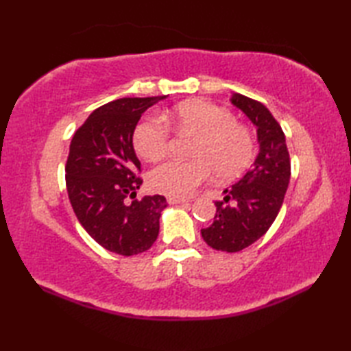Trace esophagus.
Listing matches in <instances>:
<instances>
[{"label":"esophagus","mask_w":351,"mask_h":351,"mask_svg":"<svg viewBox=\"0 0 351 351\" xmlns=\"http://www.w3.org/2000/svg\"><path fill=\"white\" fill-rule=\"evenodd\" d=\"M169 204L171 205H180V204H187L189 200L187 199H180V197H167Z\"/></svg>","instance_id":"1"}]
</instances>
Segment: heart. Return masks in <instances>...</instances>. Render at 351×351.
I'll list each match as a JSON object with an SVG mask.
<instances>
[{"mask_svg":"<svg viewBox=\"0 0 351 351\" xmlns=\"http://www.w3.org/2000/svg\"><path fill=\"white\" fill-rule=\"evenodd\" d=\"M166 121L175 130L191 131L197 136L190 152L195 160H169L149 173L152 190L169 197L190 196L214 171L221 180L240 175L253 158L252 134L235 122L229 110L206 101H189L176 106L164 119L147 116L138 122L132 143L143 160L156 161L166 155L170 143Z\"/></svg>","mask_w":351,"mask_h":351,"instance_id":"b5f03b06","label":"heart"}]
</instances>
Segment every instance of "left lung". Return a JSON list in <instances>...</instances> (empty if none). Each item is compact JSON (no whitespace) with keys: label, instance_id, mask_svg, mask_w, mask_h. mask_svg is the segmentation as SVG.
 I'll use <instances>...</instances> for the list:
<instances>
[{"label":"left lung","instance_id":"left-lung-1","mask_svg":"<svg viewBox=\"0 0 351 351\" xmlns=\"http://www.w3.org/2000/svg\"><path fill=\"white\" fill-rule=\"evenodd\" d=\"M230 102L256 126L259 152L250 170L215 202L213 225L200 230L208 245L240 252L258 241L278 217L289 184L291 162L280 125L263 104L234 93Z\"/></svg>","mask_w":351,"mask_h":351}]
</instances>
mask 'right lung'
<instances>
[{
	"mask_svg": "<svg viewBox=\"0 0 351 351\" xmlns=\"http://www.w3.org/2000/svg\"><path fill=\"white\" fill-rule=\"evenodd\" d=\"M166 96L122 98L96 108L75 131L66 162V189L78 221L93 240L117 255L151 249L166 197L134 199L143 180L134 130L145 111Z\"/></svg>",
	"mask_w": 351,
	"mask_h": 351,
	"instance_id": "1",
	"label": "right lung"
}]
</instances>
